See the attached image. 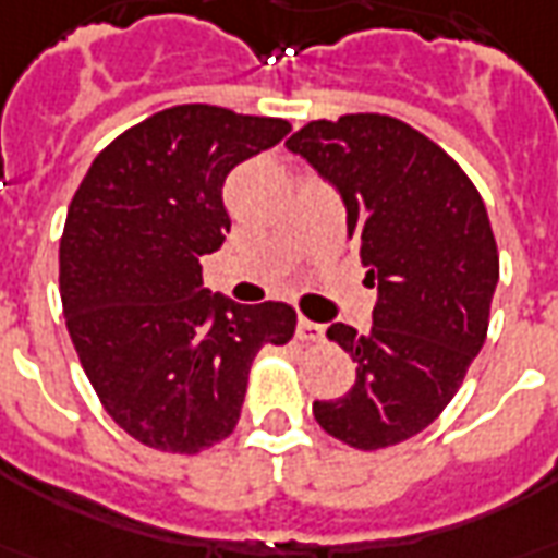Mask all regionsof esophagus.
Here are the masks:
<instances>
[{
  "label": "esophagus",
  "mask_w": 558,
  "mask_h": 558,
  "mask_svg": "<svg viewBox=\"0 0 558 558\" xmlns=\"http://www.w3.org/2000/svg\"><path fill=\"white\" fill-rule=\"evenodd\" d=\"M299 337H301V340H307V342H319L322 337H325V325L299 316Z\"/></svg>",
  "instance_id": "34e87169"
}]
</instances>
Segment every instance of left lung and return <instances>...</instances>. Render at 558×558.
I'll return each instance as SVG.
<instances>
[{"label":"left lung","instance_id":"8db88e82","mask_svg":"<svg viewBox=\"0 0 558 558\" xmlns=\"http://www.w3.org/2000/svg\"><path fill=\"white\" fill-rule=\"evenodd\" d=\"M287 147L340 192L378 287L369 331L328 328L357 378L313 416L354 449L393 447L435 423L485 342L499 280L488 213L447 153L387 114L313 121Z\"/></svg>","mask_w":558,"mask_h":558}]
</instances>
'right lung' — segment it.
Masks as SVG:
<instances>
[{
  "label": "right lung",
  "mask_w": 558,
  "mask_h": 558,
  "mask_svg": "<svg viewBox=\"0 0 558 558\" xmlns=\"http://www.w3.org/2000/svg\"><path fill=\"white\" fill-rule=\"evenodd\" d=\"M292 126L218 106H174L118 135L70 201L61 304L82 369L118 426L162 452H201L239 423L263 345L295 333L283 301L204 290L225 242L227 174Z\"/></svg>",
  "instance_id": "add662e5"
}]
</instances>
